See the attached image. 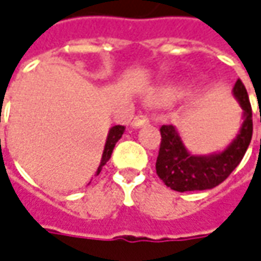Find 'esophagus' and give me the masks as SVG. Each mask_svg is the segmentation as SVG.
<instances>
[{
    "label": "esophagus",
    "mask_w": 261,
    "mask_h": 261,
    "mask_svg": "<svg viewBox=\"0 0 261 261\" xmlns=\"http://www.w3.org/2000/svg\"><path fill=\"white\" fill-rule=\"evenodd\" d=\"M145 124H148V118L145 116H137L134 120H133V128H140V127H143Z\"/></svg>",
    "instance_id": "1"
}]
</instances>
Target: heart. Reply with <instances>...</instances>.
I'll use <instances>...</instances> for the list:
<instances>
[{
  "instance_id": "b5f03b06",
  "label": "heart",
  "mask_w": 261,
  "mask_h": 261,
  "mask_svg": "<svg viewBox=\"0 0 261 261\" xmlns=\"http://www.w3.org/2000/svg\"><path fill=\"white\" fill-rule=\"evenodd\" d=\"M180 95V87L177 86H166L154 90L153 93L147 95V101L150 104H166L174 100Z\"/></svg>"
}]
</instances>
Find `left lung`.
Wrapping results in <instances>:
<instances>
[{
    "label": "left lung",
    "instance_id": "1",
    "mask_svg": "<svg viewBox=\"0 0 261 261\" xmlns=\"http://www.w3.org/2000/svg\"><path fill=\"white\" fill-rule=\"evenodd\" d=\"M233 95L243 110L242 125L237 136L221 151L193 154L184 145L174 125H163L160 128L161 144L155 171L171 190L184 193L214 189L240 164L253 136L251 106L240 80L233 87Z\"/></svg>",
    "mask_w": 261,
    "mask_h": 261
}]
</instances>
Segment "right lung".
I'll use <instances>...</instances> for the list:
<instances>
[{
	"label": "right lung",
	"instance_id": "right-lung-1",
	"mask_svg": "<svg viewBox=\"0 0 261 261\" xmlns=\"http://www.w3.org/2000/svg\"><path fill=\"white\" fill-rule=\"evenodd\" d=\"M124 131H125V127H124V125H114V127L110 128L107 140H106V145H104L102 157H101V163L100 166H98V168H97L95 175L100 174V171L102 170V166H106V163L110 160V157H111V154H113V150H114V147H116L117 141L123 137Z\"/></svg>",
	"mask_w": 261,
	"mask_h": 261
}]
</instances>
